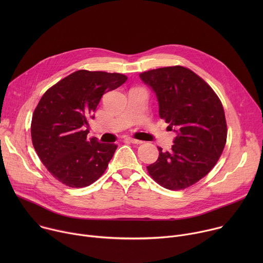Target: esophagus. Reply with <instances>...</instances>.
<instances>
[{"instance_id": "obj_1", "label": "esophagus", "mask_w": 263, "mask_h": 263, "mask_svg": "<svg viewBox=\"0 0 263 263\" xmlns=\"http://www.w3.org/2000/svg\"><path fill=\"white\" fill-rule=\"evenodd\" d=\"M125 140H127V141H129V142H131V143H136V144H139V143L142 142L141 140L135 139V138H133V137H125Z\"/></svg>"}]
</instances>
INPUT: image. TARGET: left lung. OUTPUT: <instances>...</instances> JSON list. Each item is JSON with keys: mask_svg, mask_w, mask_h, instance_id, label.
Returning <instances> with one entry per match:
<instances>
[{"mask_svg": "<svg viewBox=\"0 0 263 263\" xmlns=\"http://www.w3.org/2000/svg\"><path fill=\"white\" fill-rule=\"evenodd\" d=\"M141 81L156 95L159 117L176 133L170 151L158 146L148 174L167 190L186 189L216 164L227 139L222 105L212 88L193 70L177 65L147 70Z\"/></svg>", "mask_w": 263, "mask_h": 263, "instance_id": "8db88e82", "label": "left lung"}]
</instances>
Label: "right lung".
Returning a JSON list of instances; mask_svg holds the SVG:
<instances>
[{
    "mask_svg": "<svg viewBox=\"0 0 263 263\" xmlns=\"http://www.w3.org/2000/svg\"><path fill=\"white\" fill-rule=\"evenodd\" d=\"M125 74L80 69L60 80L35 108L31 136L48 171L69 187H85L105 172L118 147L87 137L88 120L105 92L127 81Z\"/></svg>",
    "mask_w": 263,
    "mask_h": 263,
    "instance_id": "right-lung-1",
    "label": "right lung"
}]
</instances>
